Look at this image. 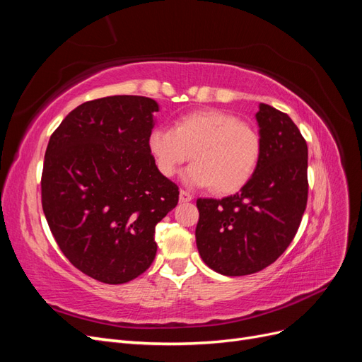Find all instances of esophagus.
I'll list each match as a JSON object with an SVG mask.
<instances>
[{"instance_id": "1", "label": "esophagus", "mask_w": 362, "mask_h": 362, "mask_svg": "<svg viewBox=\"0 0 362 362\" xmlns=\"http://www.w3.org/2000/svg\"><path fill=\"white\" fill-rule=\"evenodd\" d=\"M192 199H193V196H192L189 192L180 190V201H181V202H190Z\"/></svg>"}]
</instances>
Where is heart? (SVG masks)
I'll return each instance as SVG.
<instances>
[{"mask_svg": "<svg viewBox=\"0 0 362 362\" xmlns=\"http://www.w3.org/2000/svg\"><path fill=\"white\" fill-rule=\"evenodd\" d=\"M148 148L157 169L173 177L192 157L184 180L196 187L234 193L249 182L261 154V139L254 127L237 116L208 108L180 117L170 128H156Z\"/></svg>", "mask_w": 362, "mask_h": 362, "instance_id": "obj_1", "label": "heart"}]
</instances>
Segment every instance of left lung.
<instances>
[{
	"label": "left lung",
	"instance_id": "obj_1",
	"mask_svg": "<svg viewBox=\"0 0 362 362\" xmlns=\"http://www.w3.org/2000/svg\"><path fill=\"white\" fill-rule=\"evenodd\" d=\"M258 166L238 193L198 199L196 246L205 264L245 276L275 262L298 233L308 199V146L288 115L259 104Z\"/></svg>",
	"mask_w": 362,
	"mask_h": 362
}]
</instances>
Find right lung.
<instances>
[{
  "mask_svg": "<svg viewBox=\"0 0 362 362\" xmlns=\"http://www.w3.org/2000/svg\"><path fill=\"white\" fill-rule=\"evenodd\" d=\"M158 104L116 95L87 101L54 131L42 172V208L62 252L84 275L124 284L156 258V225L178 185L148 148Z\"/></svg>",
  "mask_w": 362,
  "mask_h": 362,
  "instance_id": "add662e5",
  "label": "right lung"
}]
</instances>
